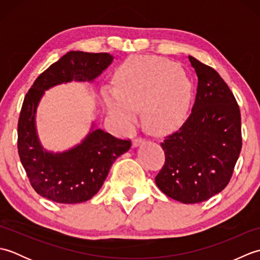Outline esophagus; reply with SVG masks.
<instances>
[{"label": "esophagus", "instance_id": "obj_1", "mask_svg": "<svg viewBox=\"0 0 260 260\" xmlns=\"http://www.w3.org/2000/svg\"><path fill=\"white\" fill-rule=\"evenodd\" d=\"M145 143V140L144 139H141V137H137V139H135L134 141H133V146L134 147H137V146H140L141 144H144Z\"/></svg>", "mask_w": 260, "mask_h": 260}]
</instances>
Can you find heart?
<instances>
[{
	"instance_id": "obj_1",
	"label": "heart",
	"mask_w": 260,
	"mask_h": 260,
	"mask_svg": "<svg viewBox=\"0 0 260 260\" xmlns=\"http://www.w3.org/2000/svg\"><path fill=\"white\" fill-rule=\"evenodd\" d=\"M114 85L104 88L103 101L109 114L125 126L134 123L139 109L145 126L156 134L175 129L186 118L192 82L171 60L156 56L132 58L118 68Z\"/></svg>"
}]
</instances>
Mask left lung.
<instances>
[{
    "mask_svg": "<svg viewBox=\"0 0 260 260\" xmlns=\"http://www.w3.org/2000/svg\"><path fill=\"white\" fill-rule=\"evenodd\" d=\"M198 77L196 102L179 131L161 146L165 163L155 178L164 194L199 203L221 192L241 151V117L234 93L213 68L189 56Z\"/></svg>",
    "mask_w": 260,
    "mask_h": 260,
    "instance_id": "obj_1",
    "label": "left lung"
}]
</instances>
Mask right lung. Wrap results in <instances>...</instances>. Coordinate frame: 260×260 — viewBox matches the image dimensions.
Returning <instances> with one entry per match:
<instances>
[{"instance_id": "right-lung-1", "label": "right lung", "mask_w": 260, "mask_h": 260, "mask_svg": "<svg viewBox=\"0 0 260 260\" xmlns=\"http://www.w3.org/2000/svg\"><path fill=\"white\" fill-rule=\"evenodd\" d=\"M109 53L70 51L38 77L26 92L18 123V151L30 183L38 194L57 203H80L101 189L112 164L129 150V140H119L93 128L80 144L62 153L42 147L36 114L45 90L63 82L92 81L113 62Z\"/></svg>"}]
</instances>
